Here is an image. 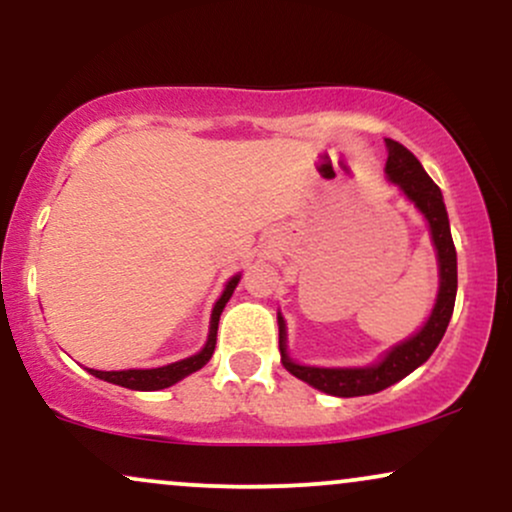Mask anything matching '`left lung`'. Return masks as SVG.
<instances>
[{
    "mask_svg": "<svg viewBox=\"0 0 512 512\" xmlns=\"http://www.w3.org/2000/svg\"><path fill=\"white\" fill-rule=\"evenodd\" d=\"M385 173L392 182H397L411 202L419 207L421 214L428 219L431 226L433 245L438 250L440 264V291L436 308L419 334L402 342L387 354L383 361L375 363L370 368H313V366H298L286 354V327L284 317L279 315V351L281 363L296 375L303 383L317 387V390L327 392L334 397H361L373 395V392L385 390V387L395 385L397 380L407 378L411 370H416L421 363L428 361V356L436 351V346L443 339L448 322L452 317L457 296V252L455 243L450 236V221L448 211H445L443 195L440 187L428 178L424 166L419 163L407 146H402L395 139H387V163Z\"/></svg>",
    "mask_w": 512,
    "mask_h": 512,
    "instance_id": "1",
    "label": "left lung"
}]
</instances>
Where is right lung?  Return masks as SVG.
Listing matches in <instances>:
<instances>
[{
    "mask_svg": "<svg viewBox=\"0 0 512 512\" xmlns=\"http://www.w3.org/2000/svg\"><path fill=\"white\" fill-rule=\"evenodd\" d=\"M238 281H240V276H233V279L226 284L223 296L216 301L214 313H211L209 339L199 354L185 358V361L170 363V366H163V368H151V370H93V368H88V373L96 375V378H101V380H108V383H113V385L129 387V390H163V387L175 385L178 380L185 378V375L195 373V370L207 366V361L216 349V330H219V317L223 313V308H226L233 289L238 286Z\"/></svg>",
    "mask_w": 512,
    "mask_h": 512,
    "instance_id": "right-lung-1",
    "label": "right lung"
}]
</instances>
